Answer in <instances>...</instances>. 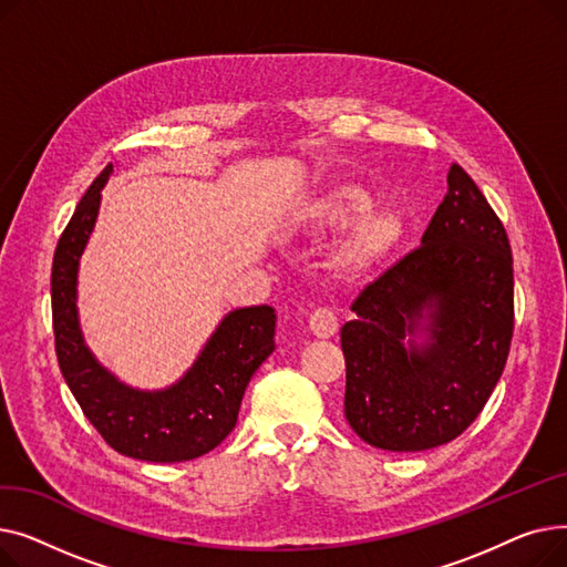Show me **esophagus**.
<instances>
[{
  "mask_svg": "<svg viewBox=\"0 0 567 567\" xmlns=\"http://www.w3.org/2000/svg\"><path fill=\"white\" fill-rule=\"evenodd\" d=\"M310 331L317 338H331L338 331V315L331 308H317L310 315Z\"/></svg>",
  "mask_w": 567,
  "mask_h": 567,
  "instance_id": "obj_1",
  "label": "esophagus"
}]
</instances>
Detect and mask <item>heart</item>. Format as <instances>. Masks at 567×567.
Returning <instances> with one entry per match:
<instances>
[{
	"label": "heart",
	"mask_w": 567,
	"mask_h": 567,
	"mask_svg": "<svg viewBox=\"0 0 567 567\" xmlns=\"http://www.w3.org/2000/svg\"><path fill=\"white\" fill-rule=\"evenodd\" d=\"M370 204L372 199L363 188L340 184L315 197L308 206L306 218L310 227L317 231H336L359 220L368 212ZM398 234H400V223L395 216L391 214L368 216L353 236L351 257L372 259L383 250H389L398 241Z\"/></svg>",
	"instance_id": "b5f03b06"
}]
</instances>
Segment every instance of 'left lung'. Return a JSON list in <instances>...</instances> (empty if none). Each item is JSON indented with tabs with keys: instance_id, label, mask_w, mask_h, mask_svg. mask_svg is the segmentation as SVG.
I'll list each match as a JSON object with an SVG mask.
<instances>
[{
	"instance_id": "8db88e82",
	"label": "left lung",
	"mask_w": 567,
	"mask_h": 567,
	"mask_svg": "<svg viewBox=\"0 0 567 567\" xmlns=\"http://www.w3.org/2000/svg\"><path fill=\"white\" fill-rule=\"evenodd\" d=\"M351 312L340 331L344 419L365 443L430 451L478 419L511 351L513 252L494 208L457 163L421 246L355 296ZM421 328L431 342L406 350L405 336Z\"/></svg>"
}]
</instances>
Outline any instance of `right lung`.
<instances>
[{
    "mask_svg": "<svg viewBox=\"0 0 567 567\" xmlns=\"http://www.w3.org/2000/svg\"><path fill=\"white\" fill-rule=\"evenodd\" d=\"M107 165L78 202L52 259L54 351L73 398L110 449L142 462H188L214 451L234 430L248 381L276 349V310L229 312L188 374L167 391L118 383L82 342L75 308L78 261L94 229Z\"/></svg>",
    "mask_w": 567,
    "mask_h": 567,
    "instance_id": "add662e5",
    "label": "right lung"
}]
</instances>
